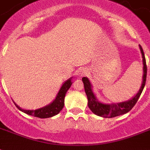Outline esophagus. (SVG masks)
<instances>
[{"mask_svg": "<svg viewBox=\"0 0 150 150\" xmlns=\"http://www.w3.org/2000/svg\"><path fill=\"white\" fill-rule=\"evenodd\" d=\"M87 73H88V70H87V69H81V71L79 72V75H81V76H83V75H87Z\"/></svg>", "mask_w": 150, "mask_h": 150, "instance_id": "obj_1", "label": "esophagus"}]
</instances>
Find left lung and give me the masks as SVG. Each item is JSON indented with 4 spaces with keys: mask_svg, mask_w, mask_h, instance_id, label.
<instances>
[{
    "mask_svg": "<svg viewBox=\"0 0 150 150\" xmlns=\"http://www.w3.org/2000/svg\"><path fill=\"white\" fill-rule=\"evenodd\" d=\"M139 47H140V51L142 56V62H143V76H142V86H141L140 89L138 92V93L136 95V96L133 97L132 99H130L129 101L124 102V103H116V104H103L102 103H99L96 99V96L92 92V86H91L89 80L86 77L82 78L85 91H86V96H87L88 98V105L94 114L104 118L115 117V116L123 115L128 112H129L136 104L141 93H142V90L144 88L146 81L147 74V66L144 52H143V50H142V47H141V45H139Z\"/></svg>",
    "mask_w": 150,
    "mask_h": 150,
    "instance_id": "8db88e82",
    "label": "left lung"
}]
</instances>
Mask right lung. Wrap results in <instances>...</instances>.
Returning a JSON list of instances; mask_svg holds the SVG:
<instances>
[{
	"label": "right lung",
	"instance_id": "1",
	"mask_svg": "<svg viewBox=\"0 0 150 150\" xmlns=\"http://www.w3.org/2000/svg\"><path fill=\"white\" fill-rule=\"evenodd\" d=\"M71 79H69L67 80L62 85V88L59 90L58 95L56 96L55 99L52 102L51 104L48 105L41 109H36V110H25L18 106V105H16V107L18 108L19 110H21L23 112L26 113L28 115H33L35 117L41 118V119H45V118L52 117L54 115H57L60 112V111L63 109L64 107V96L66 94L67 91L69 89V88L71 87Z\"/></svg>",
	"mask_w": 150,
	"mask_h": 150
}]
</instances>
